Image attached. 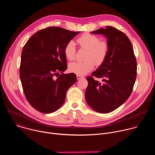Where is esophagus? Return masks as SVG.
Instances as JSON below:
<instances>
[{"instance_id":"34e87169","label":"esophagus","mask_w":155,"mask_h":155,"mask_svg":"<svg viewBox=\"0 0 155 155\" xmlns=\"http://www.w3.org/2000/svg\"><path fill=\"white\" fill-rule=\"evenodd\" d=\"M83 77L81 76H79V75H77V80H80L81 78H82Z\"/></svg>"}]
</instances>
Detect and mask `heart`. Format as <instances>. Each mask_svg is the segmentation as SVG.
<instances>
[{
    "label": "heart",
    "mask_w": 155,
    "mask_h": 155,
    "mask_svg": "<svg viewBox=\"0 0 155 155\" xmlns=\"http://www.w3.org/2000/svg\"><path fill=\"white\" fill-rule=\"evenodd\" d=\"M77 42L81 48L87 50L84 62H74L69 65V71L77 75L83 76L92 71L94 63L99 65L105 60L109 50L108 43L105 40L94 35L84 34L77 39ZM64 53L65 58L69 61L75 59L76 46L74 41L71 40L66 44Z\"/></svg>",
    "instance_id": "obj_1"
}]
</instances>
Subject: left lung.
Returning <instances> with one entry per match:
<instances>
[{"mask_svg":"<svg viewBox=\"0 0 155 155\" xmlns=\"http://www.w3.org/2000/svg\"><path fill=\"white\" fill-rule=\"evenodd\" d=\"M91 33L104 35L109 50L105 61L91 74L102 78V82L92 77H86L88 85L85 99L95 111L109 113L120 107L130 96L136 79V59L130 40L121 31L106 26Z\"/></svg>","mask_w":155,"mask_h":155,"instance_id":"8db88e82","label":"left lung"}]
</instances>
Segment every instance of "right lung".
<instances>
[{"label": "right lung", "mask_w": 155, "mask_h": 155, "mask_svg": "<svg viewBox=\"0 0 155 155\" xmlns=\"http://www.w3.org/2000/svg\"><path fill=\"white\" fill-rule=\"evenodd\" d=\"M79 32L49 27L34 34L24 46L20 79L26 99L37 111L56 112L63 105L69 88L76 82L75 74L62 73L68 68L64 49ZM59 72L62 74L56 78Z\"/></svg>", "instance_id": "right-lung-1"}]
</instances>
